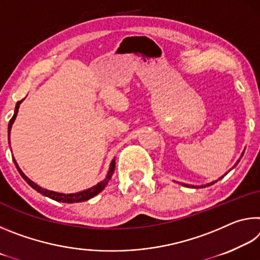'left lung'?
<instances>
[{"instance_id": "1", "label": "left lung", "mask_w": 260, "mask_h": 260, "mask_svg": "<svg viewBox=\"0 0 260 260\" xmlns=\"http://www.w3.org/2000/svg\"><path fill=\"white\" fill-rule=\"evenodd\" d=\"M237 162H239V161H237ZM222 178H223V177H221V178H220V179H222ZM220 179H219V180H220ZM213 183H214V182H212V183H209V184H206V186H203V187H208V186H211V184H213ZM182 184H183V183H182ZM183 186H187V187H189L188 184H183Z\"/></svg>"}]
</instances>
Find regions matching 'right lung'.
<instances>
[{
	"mask_svg": "<svg viewBox=\"0 0 260 260\" xmlns=\"http://www.w3.org/2000/svg\"><path fill=\"white\" fill-rule=\"evenodd\" d=\"M23 101V100H21ZM21 101H18L16 104V109H15V113L14 116H12V118L10 119V121H9V127H8V132H9V135H10V131H11V126L12 124H14V121L16 119L17 117V113H18V109H19V104L21 103ZM9 139H10V136H9ZM14 162L15 165L17 167V170H18V172L20 173L21 177H23V179L25 180L26 182H27L30 187H32L33 189H35L38 192L42 193V195H45L47 197H49V199L54 200V201H57V202H63V203H78V202H85L87 200L91 199V197H94L98 195L99 192H101L104 189V187L107 186L108 182L110 181V179H111L112 177V173L114 171V166H116V161H114V159L111 161V164H110V169H109V172L107 174V177H105V179L103 180V181L99 182L96 186L91 187L89 189H86V190L83 191H80V192H76V193H61V192H56V191H51V190H47V189H43L41 188L40 186H38L37 183H34L33 181H30V180L26 177V175L21 172V170L19 169L18 164H17L15 158H14Z\"/></svg>",
	"mask_w": 260,
	"mask_h": 260,
	"instance_id": "right-lung-1",
	"label": "right lung"
}]
</instances>
